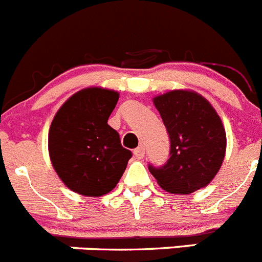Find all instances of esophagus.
Listing matches in <instances>:
<instances>
[{
	"label": "esophagus",
	"mask_w": 262,
	"mask_h": 262,
	"mask_svg": "<svg viewBox=\"0 0 262 262\" xmlns=\"http://www.w3.org/2000/svg\"><path fill=\"white\" fill-rule=\"evenodd\" d=\"M133 153H134V157H136V158L142 159V158H144V156H145V147L144 146L137 147V149L134 150Z\"/></svg>",
	"instance_id": "obj_1"
}]
</instances>
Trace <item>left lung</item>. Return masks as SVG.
Here are the masks:
<instances>
[{
  "label": "left lung",
  "instance_id": "8db88e82",
  "mask_svg": "<svg viewBox=\"0 0 262 262\" xmlns=\"http://www.w3.org/2000/svg\"><path fill=\"white\" fill-rule=\"evenodd\" d=\"M170 137V158L149 166L159 187L188 195L211 183L226 157L222 118L206 97L191 90H172L153 99Z\"/></svg>",
  "mask_w": 262,
  "mask_h": 262
}]
</instances>
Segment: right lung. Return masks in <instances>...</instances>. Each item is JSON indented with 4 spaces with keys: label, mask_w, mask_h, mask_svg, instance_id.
<instances>
[{
    "label": "right lung",
    "mask_w": 262,
    "mask_h": 262,
    "mask_svg": "<svg viewBox=\"0 0 262 262\" xmlns=\"http://www.w3.org/2000/svg\"><path fill=\"white\" fill-rule=\"evenodd\" d=\"M117 91L88 87L66 100L49 130V154L58 177L76 194L103 196L124 174L130 150L108 125Z\"/></svg>",
    "instance_id": "add662e5"
}]
</instances>
